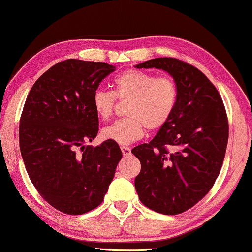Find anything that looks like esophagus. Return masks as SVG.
<instances>
[{
    "instance_id": "34e87169",
    "label": "esophagus",
    "mask_w": 252,
    "mask_h": 252,
    "mask_svg": "<svg viewBox=\"0 0 252 252\" xmlns=\"http://www.w3.org/2000/svg\"><path fill=\"white\" fill-rule=\"evenodd\" d=\"M121 151H122V154H123V156H129L130 154H131V149L129 147H121Z\"/></svg>"
}]
</instances>
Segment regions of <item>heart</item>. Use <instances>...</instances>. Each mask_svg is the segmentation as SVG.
<instances>
[{
  "label": "heart",
  "mask_w": 252,
  "mask_h": 252,
  "mask_svg": "<svg viewBox=\"0 0 252 252\" xmlns=\"http://www.w3.org/2000/svg\"><path fill=\"white\" fill-rule=\"evenodd\" d=\"M114 92L98 89L93 93L92 104L95 113L102 120L113 113L115 101L129 99L126 115L104 126L101 135L104 140L119 145H129L140 139L145 129L155 131L169 121L177 104L178 87L168 76L127 69L113 81Z\"/></svg>",
  "instance_id": "b5f03b06"
}]
</instances>
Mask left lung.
<instances>
[{
  "instance_id": "obj_1",
  "label": "left lung",
  "mask_w": 252,
  "mask_h": 252,
  "mask_svg": "<svg viewBox=\"0 0 252 252\" xmlns=\"http://www.w3.org/2000/svg\"><path fill=\"white\" fill-rule=\"evenodd\" d=\"M135 67L165 70L178 87L169 121L131 151L141 163L135 190L155 212L183 213L209 193L221 170L229 139L225 107L210 79L189 63L163 57Z\"/></svg>"
}]
</instances>
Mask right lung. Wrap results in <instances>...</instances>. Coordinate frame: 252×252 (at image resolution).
<instances>
[{"instance_id":"obj_1","label":"right lung","mask_w":252,"mask_h":252,"mask_svg":"<svg viewBox=\"0 0 252 252\" xmlns=\"http://www.w3.org/2000/svg\"><path fill=\"white\" fill-rule=\"evenodd\" d=\"M114 70L106 63L67 59L40 76L26 99L19 126L23 162L39 194L63 213L101 204L122 158L113 141L84 145L98 132L92 96Z\"/></svg>"}]
</instances>
